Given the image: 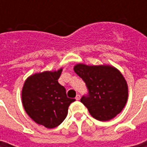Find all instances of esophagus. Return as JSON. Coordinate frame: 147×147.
<instances>
[{"instance_id":"obj_1","label":"esophagus","mask_w":147,"mask_h":147,"mask_svg":"<svg viewBox=\"0 0 147 147\" xmlns=\"http://www.w3.org/2000/svg\"><path fill=\"white\" fill-rule=\"evenodd\" d=\"M75 99H76L77 100H80V95H78H78L76 96V97H75Z\"/></svg>"}]
</instances>
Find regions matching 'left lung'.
Wrapping results in <instances>:
<instances>
[{"mask_svg":"<svg viewBox=\"0 0 147 147\" xmlns=\"http://www.w3.org/2000/svg\"><path fill=\"white\" fill-rule=\"evenodd\" d=\"M74 70L88 87L89 95L82 96L81 102L94 119L108 121L121 112L127 103L128 87L118 69L109 65L77 64Z\"/></svg>","mask_w":147,"mask_h":147,"instance_id":"obj_1","label":"left lung"}]
</instances>
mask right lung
Listing matches in <instances>:
<instances>
[{
	"mask_svg": "<svg viewBox=\"0 0 147 147\" xmlns=\"http://www.w3.org/2000/svg\"><path fill=\"white\" fill-rule=\"evenodd\" d=\"M62 68L32 74L22 88V103L28 115L47 128L59 126L75 99L67 97L65 88L58 82Z\"/></svg>",
	"mask_w": 147,
	"mask_h": 147,
	"instance_id": "add662e5",
	"label": "right lung"
}]
</instances>
